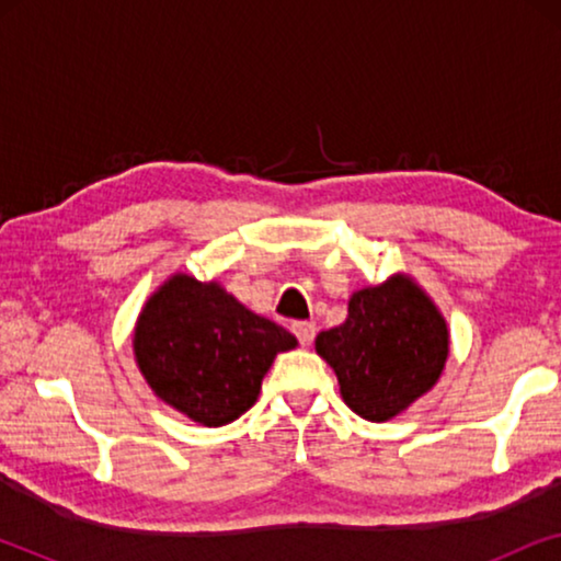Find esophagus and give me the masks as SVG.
Returning <instances> with one entry per match:
<instances>
[{
  "mask_svg": "<svg viewBox=\"0 0 561 561\" xmlns=\"http://www.w3.org/2000/svg\"><path fill=\"white\" fill-rule=\"evenodd\" d=\"M290 329H294L296 340L301 342L304 347H309V344L313 342V336H317V324H311V321H296Z\"/></svg>",
  "mask_w": 561,
  "mask_h": 561,
  "instance_id": "1",
  "label": "esophagus"
}]
</instances>
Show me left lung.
<instances>
[{"mask_svg": "<svg viewBox=\"0 0 561 561\" xmlns=\"http://www.w3.org/2000/svg\"><path fill=\"white\" fill-rule=\"evenodd\" d=\"M344 403L367 421H388L434 388L447 363L442 313L411 278L396 275L350 298L347 321L317 336Z\"/></svg>", "mask_w": 561, "mask_h": 561, "instance_id": "8db88e82", "label": "left lung"}]
</instances>
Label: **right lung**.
<instances>
[{
  "mask_svg": "<svg viewBox=\"0 0 561 561\" xmlns=\"http://www.w3.org/2000/svg\"><path fill=\"white\" fill-rule=\"evenodd\" d=\"M294 347L286 329L191 275H173L158 288L135 329L148 386L204 426H225L252 409L275 355Z\"/></svg>",
  "mask_w": 561,
  "mask_h": 561,
  "instance_id": "obj_1",
  "label": "right lung"
}]
</instances>
